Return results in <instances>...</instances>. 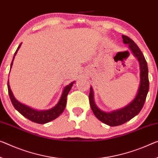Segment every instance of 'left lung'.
Listing matches in <instances>:
<instances>
[{
	"label": "left lung",
	"instance_id": "obj_1",
	"mask_svg": "<svg viewBox=\"0 0 158 158\" xmlns=\"http://www.w3.org/2000/svg\"><path fill=\"white\" fill-rule=\"evenodd\" d=\"M122 39L123 42L128 45L132 54L137 58L139 62L140 80L138 93L135 98L124 107L111 111L110 112H106L99 109L94 102V91L92 87H90L89 94V104L94 116L102 122L110 127H116L123 124L138 115L143 106L149 89L148 69L143 54L131 39L125 35H122Z\"/></svg>",
	"mask_w": 158,
	"mask_h": 158
}]
</instances>
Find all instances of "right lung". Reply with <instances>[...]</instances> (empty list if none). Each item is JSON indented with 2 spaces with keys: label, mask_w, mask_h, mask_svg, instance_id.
<instances>
[{
  "label": "right lung",
  "mask_w": 158,
  "mask_h": 158,
  "mask_svg": "<svg viewBox=\"0 0 158 158\" xmlns=\"http://www.w3.org/2000/svg\"><path fill=\"white\" fill-rule=\"evenodd\" d=\"M22 45V43L19 45V47L17 48L15 53L14 54V56L12 63L10 64V69L12 68V65L13 64V60L15 59V56L17 54V52L19 50V48H20ZM75 83V81L72 82L69 85L65 86L64 87V90L59 101L58 102V103L56 105L52 107V109L47 110H37L35 109L31 108L30 106L25 105L23 103L20 102L17 100L15 98L13 93H12L10 87L9 85V81H8V94L10 98V100L12 102V104L14 106V107L15 108L16 110H18L22 115L25 116L27 118H28L29 120H30L33 122L41 123V124H44V123H48L51 121L54 120L55 118L59 117L60 114L63 113V111L65 110V106H66V101H67V95L69 93L71 90L72 86Z\"/></svg>",
  "instance_id": "1"
}]
</instances>
